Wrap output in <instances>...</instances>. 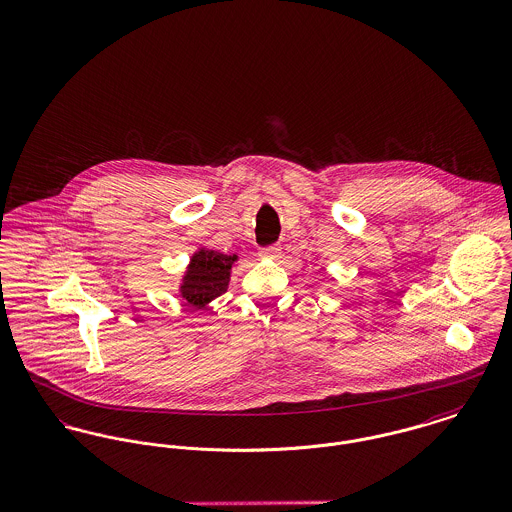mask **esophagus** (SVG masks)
<instances>
[{"label":"esophagus","instance_id":"obj_1","mask_svg":"<svg viewBox=\"0 0 512 512\" xmlns=\"http://www.w3.org/2000/svg\"><path fill=\"white\" fill-rule=\"evenodd\" d=\"M259 255H261V257H267V259H275V257H278V255H280V245H278V243H273V245L261 247Z\"/></svg>","mask_w":512,"mask_h":512}]
</instances>
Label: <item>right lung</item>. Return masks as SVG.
Here are the masks:
<instances>
[{
    "mask_svg": "<svg viewBox=\"0 0 512 512\" xmlns=\"http://www.w3.org/2000/svg\"><path fill=\"white\" fill-rule=\"evenodd\" d=\"M234 261L236 257L232 255L202 249L191 261L189 273L181 286L183 296L195 306H204L206 302L224 294L228 290L230 269Z\"/></svg>",
    "mask_w": 512,
    "mask_h": 512,
    "instance_id": "obj_1",
    "label": "right lung"
}]
</instances>
